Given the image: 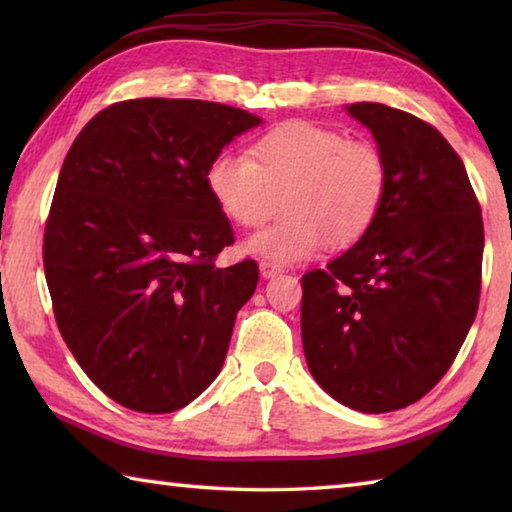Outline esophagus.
Returning a JSON list of instances; mask_svg holds the SVG:
<instances>
[{
  "instance_id": "esophagus-1",
  "label": "esophagus",
  "mask_w": 512,
  "mask_h": 512,
  "mask_svg": "<svg viewBox=\"0 0 512 512\" xmlns=\"http://www.w3.org/2000/svg\"><path fill=\"white\" fill-rule=\"evenodd\" d=\"M259 271H262L264 277H275V275H280L284 271V266L275 264V262H268V259H264V262H259Z\"/></svg>"
}]
</instances>
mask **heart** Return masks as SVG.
<instances>
[{
	"label": "heart",
	"instance_id": "b5f03b06",
	"mask_svg": "<svg viewBox=\"0 0 512 512\" xmlns=\"http://www.w3.org/2000/svg\"><path fill=\"white\" fill-rule=\"evenodd\" d=\"M207 192L241 228L282 219L248 241L275 262H300L323 248L357 244L386 203L391 171L366 137L311 121H284L255 137L248 155L221 151L205 169Z\"/></svg>",
	"mask_w": 512,
	"mask_h": 512
}]
</instances>
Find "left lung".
Segmentation results:
<instances>
[{"instance_id": "left-lung-1", "label": "left lung", "mask_w": 512, "mask_h": 512, "mask_svg": "<svg viewBox=\"0 0 512 512\" xmlns=\"http://www.w3.org/2000/svg\"><path fill=\"white\" fill-rule=\"evenodd\" d=\"M391 171L370 232L302 275V345L325 391L363 413L404 409L452 366L481 296L483 219L463 160L427 121L352 103Z\"/></svg>"}]
</instances>
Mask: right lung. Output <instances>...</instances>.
<instances>
[{
    "label": "right lung",
    "instance_id": "add662e5",
    "mask_svg": "<svg viewBox=\"0 0 512 512\" xmlns=\"http://www.w3.org/2000/svg\"><path fill=\"white\" fill-rule=\"evenodd\" d=\"M257 124L214 101L128 99L67 153L42 244L51 305L85 375L126 409L178 411L219 375L259 271L214 266L235 232L205 169Z\"/></svg>",
    "mask_w": 512,
    "mask_h": 512
}]
</instances>
